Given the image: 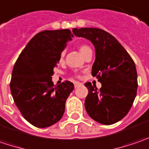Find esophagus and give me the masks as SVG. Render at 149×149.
Masks as SVG:
<instances>
[{"instance_id": "34e87169", "label": "esophagus", "mask_w": 149, "mask_h": 149, "mask_svg": "<svg viewBox=\"0 0 149 149\" xmlns=\"http://www.w3.org/2000/svg\"><path fill=\"white\" fill-rule=\"evenodd\" d=\"M80 85H81V82H79V81H75L74 82V87H79Z\"/></svg>"}]
</instances>
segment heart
<instances>
[{
	"mask_svg": "<svg viewBox=\"0 0 149 149\" xmlns=\"http://www.w3.org/2000/svg\"><path fill=\"white\" fill-rule=\"evenodd\" d=\"M88 49H90V47H87V46H86V45H81V46L79 47L80 52H81L82 55L87 52ZM65 54H66V52H65V51H62V52H61V54H60V56H59V60H60V61H62V60L64 59Z\"/></svg>",
	"mask_w": 149,
	"mask_h": 149,
	"instance_id": "obj_1",
	"label": "heart"
}]
</instances>
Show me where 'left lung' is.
Masks as SVG:
<instances>
[{
    "instance_id": "left-lung-1",
    "label": "left lung",
    "mask_w": 149,
    "mask_h": 149,
    "mask_svg": "<svg viewBox=\"0 0 149 149\" xmlns=\"http://www.w3.org/2000/svg\"><path fill=\"white\" fill-rule=\"evenodd\" d=\"M75 36L93 42L96 59L92 75L102 83L86 82L88 89L85 108L87 114L102 124L110 125L123 118L135 99L138 77L135 63L118 40L99 28H74Z\"/></svg>"
}]
</instances>
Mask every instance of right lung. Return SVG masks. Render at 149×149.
Listing matches in <instances>:
<instances>
[{"mask_svg": "<svg viewBox=\"0 0 149 149\" xmlns=\"http://www.w3.org/2000/svg\"><path fill=\"white\" fill-rule=\"evenodd\" d=\"M73 35L68 29L43 31L28 42L12 70L10 93L23 118L37 127L57 123L74 85L69 81L54 85L52 76L67 42Z\"/></svg>", "mask_w": 149, "mask_h": 149, "instance_id": "right-lung-1", "label": "right lung"}]
</instances>
